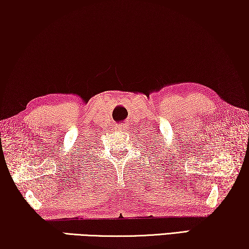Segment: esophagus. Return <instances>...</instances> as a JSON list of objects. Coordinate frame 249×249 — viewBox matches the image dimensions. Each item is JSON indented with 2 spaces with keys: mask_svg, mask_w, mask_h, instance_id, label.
Listing matches in <instances>:
<instances>
[{
  "mask_svg": "<svg viewBox=\"0 0 249 249\" xmlns=\"http://www.w3.org/2000/svg\"><path fill=\"white\" fill-rule=\"evenodd\" d=\"M115 129H117L118 131H124V130H125V124H124H124H122V122H121V124H119L117 125V128H115Z\"/></svg>",
  "mask_w": 249,
  "mask_h": 249,
  "instance_id": "esophagus-1",
  "label": "esophagus"
}]
</instances>
